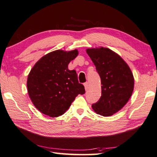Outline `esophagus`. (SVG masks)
Returning a JSON list of instances; mask_svg holds the SVG:
<instances>
[{"label":"esophagus","instance_id":"34e87169","mask_svg":"<svg viewBox=\"0 0 157 157\" xmlns=\"http://www.w3.org/2000/svg\"><path fill=\"white\" fill-rule=\"evenodd\" d=\"M84 86H85V90H87V89L88 87H89V83H88V82H85V83H84Z\"/></svg>","mask_w":157,"mask_h":157}]
</instances>
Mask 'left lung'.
I'll list each match as a JSON object with an SVG mask.
<instances>
[{"instance_id": "obj_1", "label": "left lung", "mask_w": 157, "mask_h": 157, "mask_svg": "<svg viewBox=\"0 0 157 157\" xmlns=\"http://www.w3.org/2000/svg\"><path fill=\"white\" fill-rule=\"evenodd\" d=\"M86 52L101 78V95L92 104L93 110L101 116H112L122 109L132 96L133 73L122 57L108 48H89Z\"/></svg>"}]
</instances>
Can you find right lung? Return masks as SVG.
<instances>
[{"label": "right lung", "mask_w": 157, "mask_h": 157, "mask_svg": "<svg viewBox=\"0 0 157 157\" xmlns=\"http://www.w3.org/2000/svg\"><path fill=\"white\" fill-rule=\"evenodd\" d=\"M77 49L56 50L46 54L35 63L27 79L28 95L41 113L50 117L64 114L85 87L78 83L75 70L68 64L78 56Z\"/></svg>", "instance_id": "add662e5"}]
</instances>
